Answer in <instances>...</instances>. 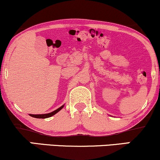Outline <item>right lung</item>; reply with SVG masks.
Segmentation results:
<instances>
[{
  "mask_svg": "<svg viewBox=\"0 0 160 160\" xmlns=\"http://www.w3.org/2000/svg\"><path fill=\"white\" fill-rule=\"evenodd\" d=\"M65 105V104H64ZM64 105L61 106L60 108H58V109H56V111L51 112V113H44V114H29L31 116V117H34V118H39V119H45V118H48V117H52V116L55 115L56 113H58V111H61L62 108H64Z\"/></svg>",
  "mask_w": 160,
  "mask_h": 160,
  "instance_id": "add662e5",
  "label": "right lung"
}]
</instances>
